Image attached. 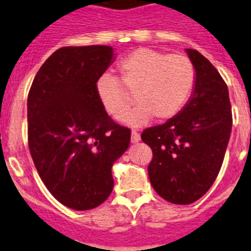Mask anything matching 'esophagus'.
I'll list each match as a JSON object with an SVG mask.
<instances>
[{
    "label": "esophagus",
    "mask_w": 251,
    "mask_h": 251,
    "mask_svg": "<svg viewBox=\"0 0 251 251\" xmlns=\"http://www.w3.org/2000/svg\"><path fill=\"white\" fill-rule=\"evenodd\" d=\"M139 141H141L139 133L136 132V130H132V134H130V142H132V143H138Z\"/></svg>",
    "instance_id": "obj_1"
}]
</instances>
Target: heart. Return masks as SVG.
Here are the masks:
<instances>
[{
  "mask_svg": "<svg viewBox=\"0 0 251 251\" xmlns=\"http://www.w3.org/2000/svg\"><path fill=\"white\" fill-rule=\"evenodd\" d=\"M119 79L104 74L95 83L101 106L115 121L127 115L134 94L138 104L127 118L134 127L174 118L190 99L196 83V69L185 54L139 48L118 64Z\"/></svg>",
  "mask_w": 251,
  "mask_h": 251,
  "instance_id": "b5f03b06",
  "label": "heart"
}]
</instances>
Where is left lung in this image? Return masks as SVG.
Returning a JSON list of instances; mask_svg holds the SVG:
<instances>
[{"mask_svg":"<svg viewBox=\"0 0 251 251\" xmlns=\"http://www.w3.org/2000/svg\"><path fill=\"white\" fill-rule=\"evenodd\" d=\"M196 69L194 93L166 123L143 130L152 148L148 176L166 201L188 205L210 190L220 172L232 127L227 85L203 55L186 49Z\"/></svg>","mask_w":251,"mask_h":251,"instance_id":"8db88e82","label":"left lung"}]
</instances>
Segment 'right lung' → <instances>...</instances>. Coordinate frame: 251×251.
I'll return each instance as SVG.
<instances>
[{
	"label": "right lung",
	"instance_id": "add662e5",
	"mask_svg": "<svg viewBox=\"0 0 251 251\" xmlns=\"http://www.w3.org/2000/svg\"><path fill=\"white\" fill-rule=\"evenodd\" d=\"M114 60L112 46H65L40 68L27 97L28 148L40 178L77 211L109 197L112 166L129 147L130 129L104 110L95 83Z\"/></svg>",
	"mask_w": 251,
	"mask_h": 251
}]
</instances>
